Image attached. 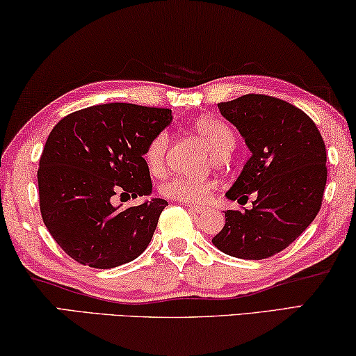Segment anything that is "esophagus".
Here are the masks:
<instances>
[{"label": "esophagus", "mask_w": 356, "mask_h": 356, "mask_svg": "<svg viewBox=\"0 0 356 356\" xmlns=\"http://www.w3.org/2000/svg\"><path fill=\"white\" fill-rule=\"evenodd\" d=\"M187 207H188L190 211L193 212V213H202V212L206 211V209L202 207V206H193V204H187Z\"/></svg>", "instance_id": "34e87169"}]
</instances>
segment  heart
Masks as SVG:
<instances>
[{
	"mask_svg": "<svg viewBox=\"0 0 356 356\" xmlns=\"http://www.w3.org/2000/svg\"><path fill=\"white\" fill-rule=\"evenodd\" d=\"M196 131L206 140L209 150L217 158L227 156L234 147L236 138L231 127L220 118L206 117L196 122ZM169 144V134L166 131L158 133L150 140L144 152V161L149 171L160 174L166 163V150ZM216 188L213 180H196L187 177H172L161 185V193L169 200H176L188 204L204 202L209 195Z\"/></svg>",
	"mask_w": 356,
	"mask_h": 356,
	"instance_id": "heart-1",
	"label": "heart"
}]
</instances>
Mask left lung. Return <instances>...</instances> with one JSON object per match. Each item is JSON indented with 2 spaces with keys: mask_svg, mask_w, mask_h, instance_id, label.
Segmentation results:
<instances>
[{
  "mask_svg": "<svg viewBox=\"0 0 356 356\" xmlns=\"http://www.w3.org/2000/svg\"><path fill=\"white\" fill-rule=\"evenodd\" d=\"M239 129L252 156L227 198L252 209L225 211V227L212 244L227 255L263 259L286 249L320 211L326 185V149L306 112L268 95H244L218 103Z\"/></svg>",
  "mask_w": 356,
  "mask_h": 356,
  "instance_id": "8db88e82",
  "label": "left lung"
}]
</instances>
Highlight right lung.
Returning a JSON list of instances; mask_svg holds the SVG:
<instances>
[{
  "mask_svg": "<svg viewBox=\"0 0 356 356\" xmlns=\"http://www.w3.org/2000/svg\"><path fill=\"white\" fill-rule=\"evenodd\" d=\"M172 120L171 111L129 103L98 104L56 123L38 169L39 207L56 244L77 263L111 269L150 244L168 201L152 198L147 144Z\"/></svg>",
  "mask_w": 356,
  "mask_h": 356,
  "instance_id": "right-lung-1",
  "label": "right lung"
}]
</instances>
